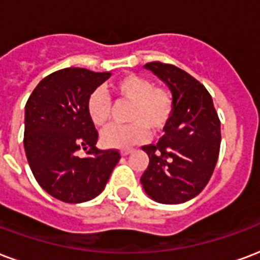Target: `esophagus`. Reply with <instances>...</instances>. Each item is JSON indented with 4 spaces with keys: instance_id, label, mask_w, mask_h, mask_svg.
Instances as JSON below:
<instances>
[{
    "instance_id": "34e87169",
    "label": "esophagus",
    "mask_w": 260,
    "mask_h": 260,
    "mask_svg": "<svg viewBox=\"0 0 260 260\" xmlns=\"http://www.w3.org/2000/svg\"><path fill=\"white\" fill-rule=\"evenodd\" d=\"M129 153H132V149H122V150H121V155H128Z\"/></svg>"
}]
</instances>
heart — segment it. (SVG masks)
Segmentation results:
<instances>
[{"label":"heart","mask_w":260,"mask_h":260,"mask_svg":"<svg viewBox=\"0 0 260 260\" xmlns=\"http://www.w3.org/2000/svg\"><path fill=\"white\" fill-rule=\"evenodd\" d=\"M114 95L131 102L126 125H110L102 132V143L113 149L138 145L149 136V129L161 132L174 113V98L162 86L153 85L147 77L125 74L111 84ZM111 101L103 89L96 88L86 99V113L92 124L103 126L110 117Z\"/></svg>","instance_id":"heart-1"}]
</instances>
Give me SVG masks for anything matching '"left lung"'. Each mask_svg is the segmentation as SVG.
I'll list each match as a JSON object with an SVG mask.
<instances>
[{
	"instance_id": "8db88e82",
	"label": "left lung",
	"mask_w": 260,
	"mask_h": 260,
	"mask_svg": "<svg viewBox=\"0 0 260 260\" xmlns=\"http://www.w3.org/2000/svg\"><path fill=\"white\" fill-rule=\"evenodd\" d=\"M169 86L174 113L157 145L143 146L149 165L140 182L150 199L182 204L199 196L212 176L220 149V120L207 88L182 69L150 61Z\"/></svg>"
}]
</instances>
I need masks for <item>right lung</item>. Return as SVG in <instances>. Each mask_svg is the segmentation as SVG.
<instances>
[{
  "label": "right lung",
  "mask_w": 260,
  "mask_h": 260,
  "mask_svg": "<svg viewBox=\"0 0 260 260\" xmlns=\"http://www.w3.org/2000/svg\"><path fill=\"white\" fill-rule=\"evenodd\" d=\"M81 67L52 73L36 86L24 113V151L34 178L52 197L78 204L103 191L120 161L118 150L96 147L98 131L86 99L110 77ZM80 148L86 157L76 155Z\"/></svg>",
  "instance_id": "obj_1"
}]
</instances>
